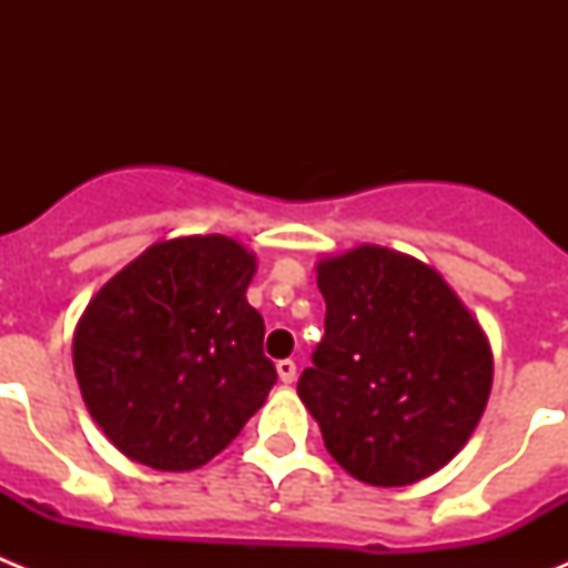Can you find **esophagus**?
<instances>
[{"mask_svg": "<svg viewBox=\"0 0 568 568\" xmlns=\"http://www.w3.org/2000/svg\"><path fill=\"white\" fill-rule=\"evenodd\" d=\"M275 369H278V378H281V384H293L295 381V361H278V364H275Z\"/></svg>", "mask_w": 568, "mask_h": 568, "instance_id": "1", "label": "esophagus"}]
</instances>
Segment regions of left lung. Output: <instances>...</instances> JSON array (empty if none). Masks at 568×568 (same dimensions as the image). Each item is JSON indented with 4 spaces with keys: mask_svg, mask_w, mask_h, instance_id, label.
I'll return each instance as SVG.
<instances>
[{
    "mask_svg": "<svg viewBox=\"0 0 568 568\" xmlns=\"http://www.w3.org/2000/svg\"><path fill=\"white\" fill-rule=\"evenodd\" d=\"M324 338L298 395L353 478L406 486L446 466L491 389L484 329L433 267L386 247L318 264Z\"/></svg>",
    "mask_w": 568,
    "mask_h": 568,
    "instance_id": "8db88e82",
    "label": "left lung"
}]
</instances>
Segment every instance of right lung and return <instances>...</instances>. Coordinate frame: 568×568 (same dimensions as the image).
I'll list each match as a JSON object with an SVG mask.
<instances>
[{"instance_id": "obj_1", "label": "right lung", "mask_w": 568, "mask_h": 568, "mask_svg": "<svg viewBox=\"0 0 568 568\" xmlns=\"http://www.w3.org/2000/svg\"><path fill=\"white\" fill-rule=\"evenodd\" d=\"M255 258L224 235L159 241L104 284L73 335L90 415L130 460L199 469L278 381L247 304Z\"/></svg>"}]
</instances>
